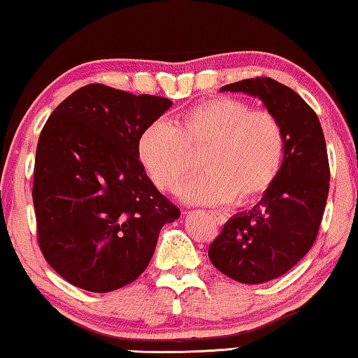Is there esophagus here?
I'll use <instances>...</instances> for the list:
<instances>
[{"instance_id":"obj_1","label":"esophagus","mask_w":358,"mask_h":358,"mask_svg":"<svg viewBox=\"0 0 358 358\" xmlns=\"http://www.w3.org/2000/svg\"><path fill=\"white\" fill-rule=\"evenodd\" d=\"M210 217H212L218 224H223L224 222H227V218H224V215L218 213V212H210Z\"/></svg>"}]
</instances>
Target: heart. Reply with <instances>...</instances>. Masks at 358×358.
Here are the masks:
<instances>
[{
    "label": "heart",
    "mask_w": 358,
    "mask_h": 358,
    "mask_svg": "<svg viewBox=\"0 0 358 358\" xmlns=\"http://www.w3.org/2000/svg\"><path fill=\"white\" fill-rule=\"evenodd\" d=\"M200 153L203 173L179 190L180 197L243 207L262 199L278 179L285 131L272 112L234 97H213L190 107L174 125L153 122L138 138L140 163L163 192L192 173Z\"/></svg>",
    "instance_id": "heart-1"
}]
</instances>
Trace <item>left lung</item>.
Listing matches in <instances>:
<instances>
[{
  "label": "left lung",
  "instance_id": "obj_1",
  "mask_svg": "<svg viewBox=\"0 0 358 358\" xmlns=\"http://www.w3.org/2000/svg\"><path fill=\"white\" fill-rule=\"evenodd\" d=\"M222 91L257 96L280 120L285 156L272 189L252 210L234 215L208 248V257L233 280L264 283L283 275L310 251L329 192V159L316 112L290 87L257 76Z\"/></svg>",
  "mask_w": 358,
  "mask_h": 358
}]
</instances>
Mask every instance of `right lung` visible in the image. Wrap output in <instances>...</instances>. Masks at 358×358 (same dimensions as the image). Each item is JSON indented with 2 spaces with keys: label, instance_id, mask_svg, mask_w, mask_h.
<instances>
[{
  "label": "right lung",
  "instance_id": "right-lung-1",
  "mask_svg": "<svg viewBox=\"0 0 358 358\" xmlns=\"http://www.w3.org/2000/svg\"><path fill=\"white\" fill-rule=\"evenodd\" d=\"M171 106L96 83L43 125L32 187L37 241L71 285L94 293L129 285L148 267L163 224L179 218L138 159L141 131Z\"/></svg>",
  "mask_w": 358,
  "mask_h": 358
}]
</instances>
